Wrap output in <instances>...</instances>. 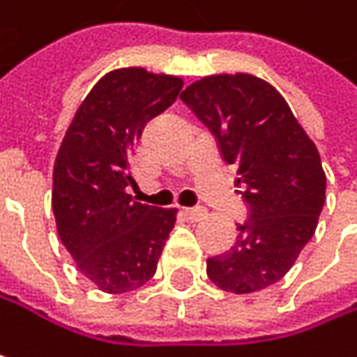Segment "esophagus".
Returning <instances> with one entry per match:
<instances>
[{
	"label": "esophagus",
	"mask_w": 357,
	"mask_h": 357,
	"mask_svg": "<svg viewBox=\"0 0 357 357\" xmlns=\"http://www.w3.org/2000/svg\"><path fill=\"white\" fill-rule=\"evenodd\" d=\"M183 215H185L190 221H200V219H204L206 211H204L202 206H192V208H183Z\"/></svg>",
	"instance_id": "34e87169"
}]
</instances>
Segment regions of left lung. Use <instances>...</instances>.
<instances>
[{
    "instance_id": "8db88e82",
    "label": "left lung",
    "mask_w": 357,
    "mask_h": 357,
    "mask_svg": "<svg viewBox=\"0 0 357 357\" xmlns=\"http://www.w3.org/2000/svg\"><path fill=\"white\" fill-rule=\"evenodd\" d=\"M179 99L238 169L236 183L246 185L248 219L231 248L206 258V275L231 294L264 289L314 236L326 188L321 155L277 89L256 76H206Z\"/></svg>"
}]
</instances>
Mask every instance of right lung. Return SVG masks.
<instances>
[{
	"label": "right lung",
	"mask_w": 357,
	"mask_h": 357,
	"mask_svg": "<svg viewBox=\"0 0 357 357\" xmlns=\"http://www.w3.org/2000/svg\"><path fill=\"white\" fill-rule=\"evenodd\" d=\"M176 76L121 68L76 111L53 167V215L80 273L107 294L142 287L176 225V208L134 202L130 155L144 126L181 91Z\"/></svg>",
	"instance_id": "1"
}]
</instances>
